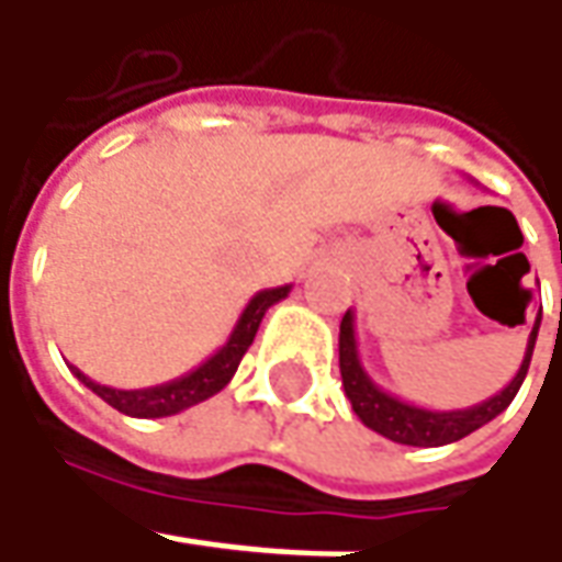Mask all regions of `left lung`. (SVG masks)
I'll return each instance as SVG.
<instances>
[{
  "label": "left lung",
  "instance_id": "8db88e82",
  "mask_svg": "<svg viewBox=\"0 0 562 562\" xmlns=\"http://www.w3.org/2000/svg\"><path fill=\"white\" fill-rule=\"evenodd\" d=\"M538 325L541 318H535L529 344H526V357L519 372L513 375L504 391H497L494 397L482 400L475 406L465 409H425V406H413L406 400L387 394L384 387H378L362 369L357 350V322H353V310L340 318V378H344V394L350 397V406L357 413L366 428H372L378 435H384L387 441L409 443V447H443L472 435L475 428H482L491 419H497L507 409L516 391L522 387L526 372H529L531 350H535V337H538Z\"/></svg>",
  "mask_w": 562,
  "mask_h": 562
}]
</instances>
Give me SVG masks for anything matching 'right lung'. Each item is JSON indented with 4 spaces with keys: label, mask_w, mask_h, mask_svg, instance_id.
<instances>
[{
    "label": "right lung",
    "mask_w": 562,
    "mask_h": 562,
    "mask_svg": "<svg viewBox=\"0 0 562 562\" xmlns=\"http://www.w3.org/2000/svg\"><path fill=\"white\" fill-rule=\"evenodd\" d=\"M291 293V284L284 288H269V291H259L247 303V310L240 313L234 331L227 337L225 344L212 353V357L200 362L193 372L175 378V381H165L156 387H140V391H119V387H109V384H99L93 378H87L80 369L71 366L75 372L97 397H102L109 406H115L124 416H134V419H162V416H178L190 406L203 403V400L215 397L227 381L234 378L240 359L249 350L252 337L259 331V322L262 315L269 313V306L281 303L284 296Z\"/></svg>",
    "instance_id": "right-lung-1"
}]
</instances>
